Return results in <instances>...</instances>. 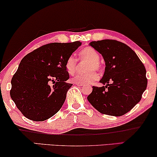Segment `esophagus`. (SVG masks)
Here are the masks:
<instances>
[{"label": "esophagus", "instance_id": "1", "mask_svg": "<svg viewBox=\"0 0 157 157\" xmlns=\"http://www.w3.org/2000/svg\"><path fill=\"white\" fill-rule=\"evenodd\" d=\"M74 84L76 85V86H84V84H83V83H74Z\"/></svg>", "mask_w": 157, "mask_h": 157}]
</instances>
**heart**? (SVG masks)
<instances>
[{"instance_id":"heart-1","label":"heart","mask_w":157,"mask_h":157,"mask_svg":"<svg viewBox=\"0 0 157 157\" xmlns=\"http://www.w3.org/2000/svg\"><path fill=\"white\" fill-rule=\"evenodd\" d=\"M79 58L82 60L89 61L86 66L88 72L84 74H77L72 77L71 81L74 83H80L83 84H89L98 78V75L95 71L100 69L99 60L100 56L94 49L91 47L83 48L78 53ZM77 60L74 57L70 56L66 61V69L69 74H74L76 70Z\"/></svg>"}]
</instances>
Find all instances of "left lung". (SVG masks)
Listing matches in <instances>:
<instances>
[{"instance_id":"left-lung-1","label":"left lung","mask_w":157,"mask_h":157,"mask_svg":"<svg viewBox=\"0 0 157 157\" xmlns=\"http://www.w3.org/2000/svg\"><path fill=\"white\" fill-rule=\"evenodd\" d=\"M89 45L102 56L105 70L99 82L87 97L99 113L121 116L139 102L147 86L145 66L132 49L113 40L93 41Z\"/></svg>"}]
</instances>
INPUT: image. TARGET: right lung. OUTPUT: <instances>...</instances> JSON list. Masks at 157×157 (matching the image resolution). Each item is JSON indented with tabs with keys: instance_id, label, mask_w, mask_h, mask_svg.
<instances>
[{
	"instance_id": "right-lung-1",
	"label": "right lung",
	"mask_w": 157,
	"mask_h": 157,
	"mask_svg": "<svg viewBox=\"0 0 157 157\" xmlns=\"http://www.w3.org/2000/svg\"><path fill=\"white\" fill-rule=\"evenodd\" d=\"M81 45L79 41L53 42L24 57L11 79L10 95L26 118L44 121L60 110L73 85L66 82V61Z\"/></svg>"
}]
</instances>
